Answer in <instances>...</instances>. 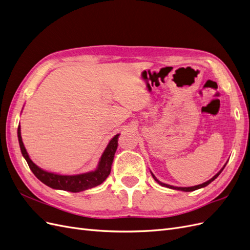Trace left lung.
Here are the masks:
<instances>
[{"label":"left lung","mask_w":250,"mask_h":250,"mask_svg":"<svg viewBox=\"0 0 250 250\" xmlns=\"http://www.w3.org/2000/svg\"><path fill=\"white\" fill-rule=\"evenodd\" d=\"M224 167H225V166H224ZM224 167L220 170V171H219L217 174H216V175L213 177V178H210L209 180H208V181H206V183H203V184H201V185H198V186H194V187H188V188H178V187H173V186H170V185H166V184H163V183H161V181L160 180H157L156 179V177L153 175V174L152 173H151V174H152V176H153V178L157 181V183L158 184H160L161 186H163V187H166V188H173V190H179V191H184V192H191V191H195V190H198V188H204V187H207L208 185H209L210 183H211V181H213V180H215L217 177H218V175H219V174H220L221 172H222V170L224 169Z\"/></svg>","instance_id":"obj_1"}]
</instances>
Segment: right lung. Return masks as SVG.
<instances>
[{
    "label": "right lung",
    "mask_w": 250,
    "mask_h": 250,
    "mask_svg": "<svg viewBox=\"0 0 250 250\" xmlns=\"http://www.w3.org/2000/svg\"><path fill=\"white\" fill-rule=\"evenodd\" d=\"M120 137V133L115 135L110 142L106 149L101 156V160L98 165L97 170L88 173L78 174V175H59V174H54L51 172H47L37 166L30 160V157L27 153L26 148L24 146V143L21 141V127L18 128V138L22 156L28 163L29 168L31 169L34 175L39 178L42 183L47 185L52 188H56V190H63L69 191L73 193H77L87 190V188H94L101 185L103 181L107 178L111 170V165L113 161V156H115L116 150L118 148V139Z\"/></svg>",
    "instance_id": "right-lung-1"
}]
</instances>
